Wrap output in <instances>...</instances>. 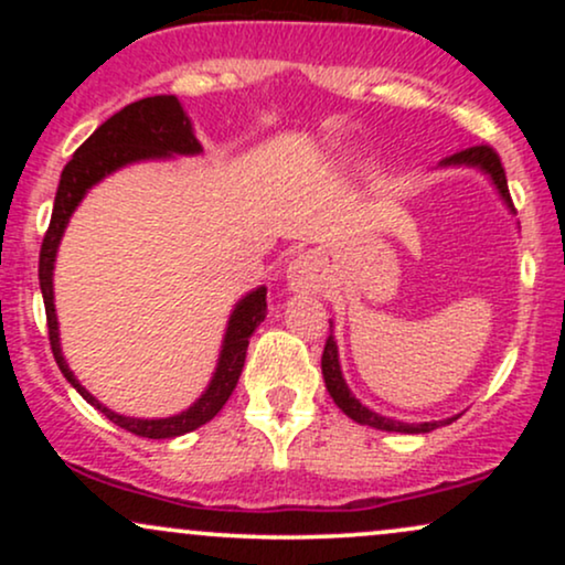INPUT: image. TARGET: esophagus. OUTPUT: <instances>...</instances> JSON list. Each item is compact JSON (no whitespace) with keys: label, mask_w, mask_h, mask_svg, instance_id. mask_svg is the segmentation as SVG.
<instances>
[{"label":"esophagus","mask_w":565,"mask_h":565,"mask_svg":"<svg viewBox=\"0 0 565 565\" xmlns=\"http://www.w3.org/2000/svg\"><path fill=\"white\" fill-rule=\"evenodd\" d=\"M287 281L295 291H321L323 281V263L316 252H302L287 265Z\"/></svg>","instance_id":"obj_1"}]
</instances>
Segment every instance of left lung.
Listing matches in <instances>:
<instances>
[{"label":"left lung","instance_id":"obj_1","mask_svg":"<svg viewBox=\"0 0 565 565\" xmlns=\"http://www.w3.org/2000/svg\"><path fill=\"white\" fill-rule=\"evenodd\" d=\"M440 167H476V170H481L483 174H489L491 183L499 191V196H502L504 204H508V210L512 212V199H510V191H508V178H504V167L502 161H499L497 151L489 146H472V148H465V151H457L451 153L449 159L440 161ZM329 329H332V321H329ZM321 372H323V382H327V391L329 395L334 398V404L342 408V412L348 414L353 423L359 425H369V427H377V430H387V433H430L436 430L440 425H449L454 423L457 417L451 419H440V423H398V419H391V417H382V414L372 412V408L361 404L359 398H355L353 393H350L345 377H342V369H340V353H337V342H334V334L329 332L327 337V345H323V355H321Z\"/></svg>","mask_w":565,"mask_h":565}]
</instances>
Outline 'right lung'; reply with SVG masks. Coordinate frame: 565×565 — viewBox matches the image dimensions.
Listing matches in <instances>:
<instances>
[{"mask_svg":"<svg viewBox=\"0 0 565 565\" xmlns=\"http://www.w3.org/2000/svg\"><path fill=\"white\" fill-rule=\"evenodd\" d=\"M201 153V142L193 135L191 119H188L183 106L174 95H153L142 97L138 103H129L111 119L103 121L100 127L89 135L87 140L76 148V153L63 167L61 185L55 193L53 217H50V228L44 233L42 252H39V287H42L44 310H47V329H50V348H53L55 364L61 366L63 377L76 387L87 404H93L97 412L106 414L114 425L125 427V430L135 433L142 438H178L185 433L196 430V427L206 425L212 417L225 406L231 398L233 387H236L238 377H242L246 348H249V337L260 327L265 319V295L268 289L257 287L255 291L242 297L233 308L228 329L223 337V350H220L217 369L212 374L210 385L201 393V398L185 412L174 414V417L164 419H138L116 414L108 406H103L82 382L74 377L66 359L61 350V334H57V316H55V295H53V270H55V255L57 244H61L63 231H66L71 215L79 206L84 193L103 178L121 170V167L135 164V161L148 159H170V157H193Z\"/></svg>","mask_w":565,"mask_h":565,"instance_id":"right-lung-1","label":"right lung"}]
</instances>
